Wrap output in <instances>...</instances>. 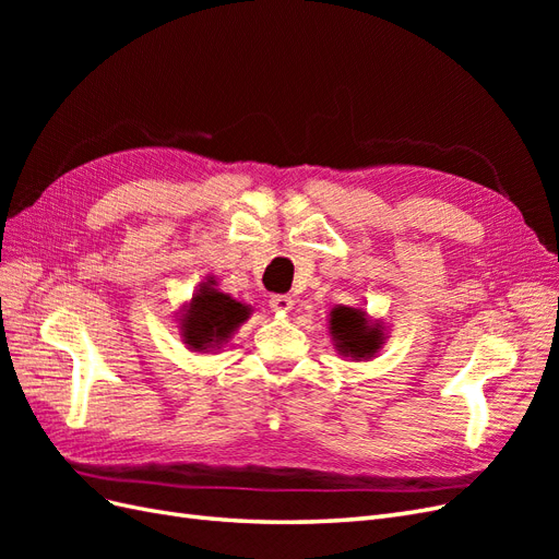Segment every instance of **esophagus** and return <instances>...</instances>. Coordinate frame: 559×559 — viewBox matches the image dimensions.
I'll return each instance as SVG.
<instances>
[{
	"mask_svg": "<svg viewBox=\"0 0 559 559\" xmlns=\"http://www.w3.org/2000/svg\"><path fill=\"white\" fill-rule=\"evenodd\" d=\"M270 308H273L275 312H289L294 308V298L286 296V294L270 296Z\"/></svg>",
	"mask_w": 559,
	"mask_h": 559,
	"instance_id": "esophagus-1",
	"label": "esophagus"
}]
</instances>
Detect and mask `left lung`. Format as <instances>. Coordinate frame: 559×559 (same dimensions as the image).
<instances>
[{
	"mask_svg": "<svg viewBox=\"0 0 559 559\" xmlns=\"http://www.w3.org/2000/svg\"><path fill=\"white\" fill-rule=\"evenodd\" d=\"M329 333L341 357L352 361H368L376 357L384 343V326L370 319L359 308L335 306L329 314Z\"/></svg>",
	"mask_w": 559,
	"mask_h": 559,
	"instance_id": "left-lung-1",
	"label": "left lung"
}]
</instances>
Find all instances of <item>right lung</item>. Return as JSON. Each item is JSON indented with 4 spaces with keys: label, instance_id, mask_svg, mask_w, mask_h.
<instances>
[{
    "label": "right lung",
    "instance_id": "1",
    "mask_svg": "<svg viewBox=\"0 0 559 559\" xmlns=\"http://www.w3.org/2000/svg\"><path fill=\"white\" fill-rule=\"evenodd\" d=\"M251 308L216 289V280L207 277L186 302L179 317L181 341L191 352H214L224 347L233 333L249 319Z\"/></svg>",
    "mask_w": 559,
    "mask_h": 559
}]
</instances>
